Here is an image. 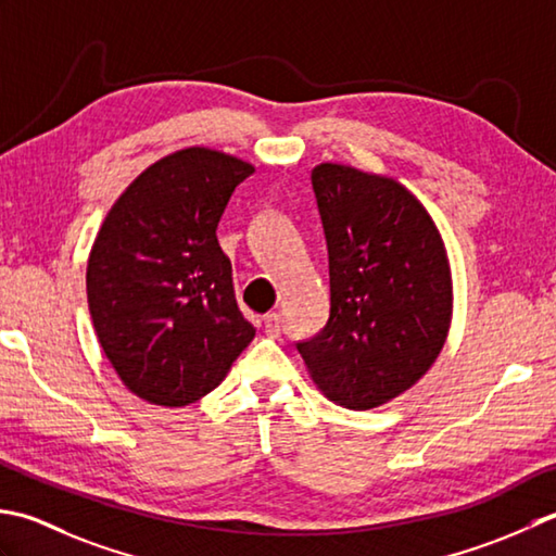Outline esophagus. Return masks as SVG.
<instances>
[{
	"label": "esophagus",
	"instance_id": "1",
	"mask_svg": "<svg viewBox=\"0 0 556 556\" xmlns=\"http://www.w3.org/2000/svg\"><path fill=\"white\" fill-rule=\"evenodd\" d=\"M264 328H266V333L268 336H280V316L274 312V314H266L264 316Z\"/></svg>",
	"mask_w": 556,
	"mask_h": 556
}]
</instances>
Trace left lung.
Returning a JSON list of instances; mask_svg holds the SVG:
<instances>
[{
    "mask_svg": "<svg viewBox=\"0 0 556 556\" xmlns=\"http://www.w3.org/2000/svg\"><path fill=\"white\" fill-rule=\"evenodd\" d=\"M331 314L298 350L326 399L369 410L420 381L451 326V268L425 206L391 177L312 169Z\"/></svg>",
    "mask_w": 556,
    "mask_h": 556,
    "instance_id": "1",
    "label": "left lung"
}]
</instances>
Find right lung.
Returning <instances> with one entry per match:
<instances>
[{"label": "right lung", "instance_id": "obj_1", "mask_svg": "<svg viewBox=\"0 0 556 556\" xmlns=\"http://www.w3.org/2000/svg\"><path fill=\"white\" fill-rule=\"evenodd\" d=\"M240 157L185 149L146 167L110 208L86 268L88 309L110 365L131 393L182 407L211 393L256 328L235 300L218 244Z\"/></svg>", "mask_w": 556, "mask_h": 556}]
</instances>
